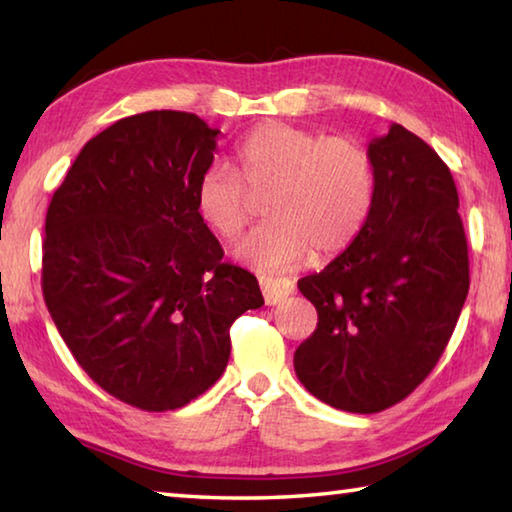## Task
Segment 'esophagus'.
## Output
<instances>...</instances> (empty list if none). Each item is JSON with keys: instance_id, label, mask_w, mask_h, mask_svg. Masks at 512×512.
I'll return each instance as SVG.
<instances>
[{"instance_id": "1", "label": "esophagus", "mask_w": 512, "mask_h": 512, "mask_svg": "<svg viewBox=\"0 0 512 512\" xmlns=\"http://www.w3.org/2000/svg\"><path fill=\"white\" fill-rule=\"evenodd\" d=\"M259 287H262L266 305H280L284 298H289L293 293V282L287 277H262L259 280Z\"/></svg>"}]
</instances>
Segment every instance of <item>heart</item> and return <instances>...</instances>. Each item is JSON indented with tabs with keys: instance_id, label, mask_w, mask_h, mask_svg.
<instances>
[{
	"instance_id": "b5f03b06",
	"label": "heart",
	"mask_w": 512,
	"mask_h": 512,
	"mask_svg": "<svg viewBox=\"0 0 512 512\" xmlns=\"http://www.w3.org/2000/svg\"><path fill=\"white\" fill-rule=\"evenodd\" d=\"M239 173L212 164L198 178L196 214L216 237L235 239L268 194L266 221L235 246L241 264L280 273L314 253L332 259L366 228L375 205V164L350 137H327L289 124H262L239 142Z\"/></svg>"
}]
</instances>
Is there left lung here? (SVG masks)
<instances>
[{
  "label": "left lung",
  "instance_id": "left-lung-1",
  "mask_svg": "<svg viewBox=\"0 0 512 512\" xmlns=\"http://www.w3.org/2000/svg\"><path fill=\"white\" fill-rule=\"evenodd\" d=\"M375 205L354 244L298 289L318 327L293 354L307 391L379 413L420 386L445 352L470 289L452 171L418 135L372 137Z\"/></svg>",
  "mask_w": 512,
  "mask_h": 512
}]
</instances>
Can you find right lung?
<instances>
[{
    "instance_id": "obj_1",
    "label": "right lung",
    "mask_w": 512,
    "mask_h": 512,
    "mask_svg": "<svg viewBox=\"0 0 512 512\" xmlns=\"http://www.w3.org/2000/svg\"><path fill=\"white\" fill-rule=\"evenodd\" d=\"M216 128L192 112L119 119L83 146L51 198L42 293L74 359L142 411L203 395L230 359V325L264 305L196 214Z\"/></svg>"
}]
</instances>
